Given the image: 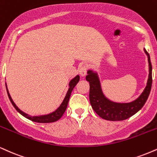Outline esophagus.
Returning a JSON list of instances; mask_svg holds the SVG:
<instances>
[{
	"label": "esophagus",
	"mask_w": 157,
	"mask_h": 157,
	"mask_svg": "<svg viewBox=\"0 0 157 157\" xmlns=\"http://www.w3.org/2000/svg\"><path fill=\"white\" fill-rule=\"evenodd\" d=\"M87 69H88V67L86 65H82L79 69V72H80L81 76H86L87 73Z\"/></svg>",
	"instance_id": "obj_1"
}]
</instances>
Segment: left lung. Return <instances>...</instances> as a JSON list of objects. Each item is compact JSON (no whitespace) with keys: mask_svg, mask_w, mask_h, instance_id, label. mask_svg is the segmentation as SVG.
I'll return each instance as SVG.
<instances>
[{"mask_svg":"<svg viewBox=\"0 0 157 157\" xmlns=\"http://www.w3.org/2000/svg\"><path fill=\"white\" fill-rule=\"evenodd\" d=\"M144 52L148 56V79L143 93L131 102H115L107 99L101 90L98 74L96 71L88 70V75L86 79L89 82L90 85V103L94 110L101 118L113 121L126 120L138 112L146 102L152 86V66L150 56L145 49H144Z\"/></svg>","mask_w":157,"mask_h":157,"instance_id":"1","label":"left lung"}]
</instances>
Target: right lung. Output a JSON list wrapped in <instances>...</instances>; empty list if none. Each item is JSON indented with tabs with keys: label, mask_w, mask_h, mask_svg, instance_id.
Here are the masks:
<instances>
[{
	"label": "right lung",
	"mask_w": 157,
	"mask_h": 157,
	"mask_svg": "<svg viewBox=\"0 0 157 157\" xmlns=\"http://www.w3.org/2000/svg\"><path fill=\"white\" fill-rule=\"evenodd\" d=\"M79 80H80V76H79V75H77L76 77H74L73 79H71L69 83V88L67 90V93L66 94L65 98H64V99L63 100V101H62V103L60 104V106L58 107L56 110L53 111V112L49 113V114H47V115H41V116H30V115L27 114V113H24L23 111H22L20 109H19L18 107L15 105V103L12 100V97H11L10 94H9L8 90V88H7L6 83V88L7 94H8L9 98V99H10L12 105L14 107V108L17 109V111L19 113H20L22 116H23L25 118H28V119L31 120L32 121H34L36 123H52L59 120L62 117V116L63 115L64 112H65L66 109H67V105H68V102H69V98H70L71 91H72L73 88H75L77 82H79Z\"/></svg>",
	"instance_id": "1"
}]
</instances>
